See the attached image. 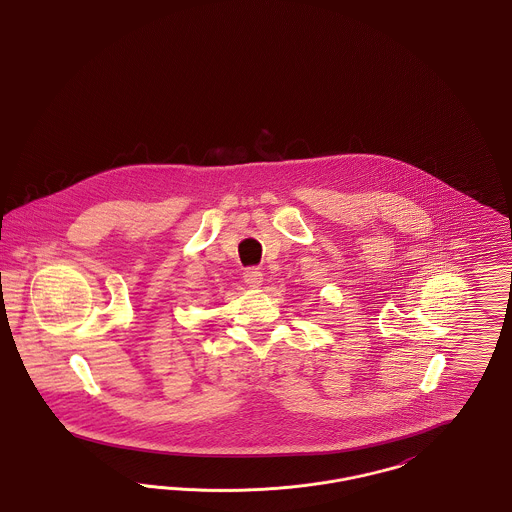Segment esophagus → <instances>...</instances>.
Here are the masks:
<instances>
[{
    "label": "esophagus",
    "mask_w": 512,
    "mask_h": 512,
    "mask_svg": "<svg viewBox=\"0 0 512 512\" xmlns=\"http://www.w3.org/2000/svg\"><path fill=\"white\" fill-rule=\"evenodd\" d=\"M244 280L249 288H259L263 282V272L259 268H245Z\"/></svg>",
    "instance_id": "34e87169"
}]
</instances>
